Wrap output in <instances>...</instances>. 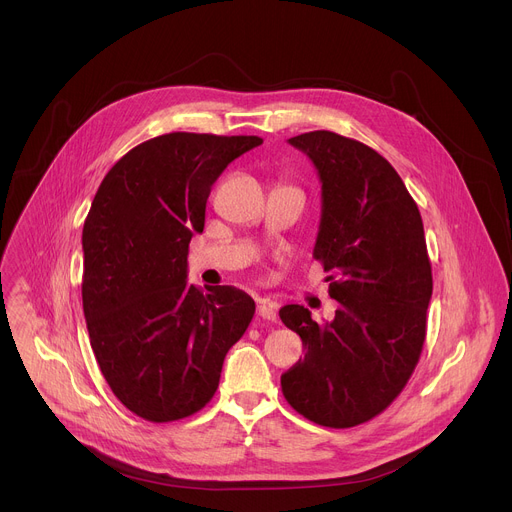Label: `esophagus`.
Segmentation results:
<instances>
[{
	"mask_svg": "<svg viewBox=\"0 0 512 512\" xmlns=\"http://www.w3.org/2000/svg\"><path fill=\"white\" fill-rule=\"evenodd\" d=\"M257 314H259L263 320H269V322H275V320H277V308H275V304H271L269 300H259Z\"/></svg>",
	"mask_w": 512,
	"mask_h": 512,
	"instance_id": "obj_1",
	"label": "esophagus"
}]
</instances>
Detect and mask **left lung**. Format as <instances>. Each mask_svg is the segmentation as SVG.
Returning <instances> with one entry per match:
<instances>
[{"label": "left lung", "mask_w": 512, "mask_h": 512, "mask_svg": "<svg viewBox=\"0 0 512 512\" xmlns=\"http://www.w3.org/2000/svg\"><path fill=\"white\" fill-rule=\"evenodd\" d=\"M322 182L314 259L338 302L332 322L289 304L281 322L306 354L281 375L287 403L324 427H354L385 411L407 385L425 342L431 263L421 214L395 168L334 131L287 139Z\"/></svg>", "instance_id": "left-lung-1"}]
</instances>
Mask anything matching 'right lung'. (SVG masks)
<instances>
[{
	"instance_id": "add662e5",
	"label": "right lung",
	"mask_w": 512,
	"mask_h": 512,
	"mask_svg": "<svg viewBox=\"0 0 512 512\" xmlns=\"http://www.w3.org/2000/svg\"><path fill=\"white\" fill-rule=\"evenodd\" d=\"M257 135L174 131L129 150L103 178L83 227V310L91 348L115 397L168 423L216 393L229 348L255 302L233 285L186 281L188 243L223 170Z\"/></svg>"
}]
</instances>
